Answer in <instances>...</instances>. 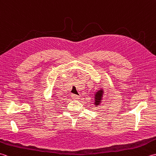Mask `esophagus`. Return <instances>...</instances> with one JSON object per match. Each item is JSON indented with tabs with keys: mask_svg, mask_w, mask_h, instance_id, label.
Segmentation results:
<instances>
[{
	"mask_svg": "<svg viewBox=\"0 0 156 156\" xmlns=\"http://www.w3.org/2000/svg\"><path fill=\"white\" fill-rule=\"evenodd\" d=\"M71 97L73 99H74V100H78V99L80 98V97H79L78 95L77 94H71Z\"/></svg>",
	"mask_w": 156,
	"mask_h": 156,
	"instance_id": "obj_1",
	"label": "esophagus"
}]
</instances>
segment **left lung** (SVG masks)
<instances>
[{
  "instance_id": "left-lung-1",
  "label": "left lung",
  "mask_w": 156,
  "mask_h": 156,
  "mask_svg": "<svg viewBox=\"0 0 156 156\" xmlns=\"http://www.w3.org/2000/svg\"><path fill=\"white\" fill-rule=\"evenodd\" d=\"M102 92L101 90H100V91L98 90L97 92V94H95V97H94L95 102H94V103H95L96 105H98L100 104L101 101L102 99Z\"/></svg>"
}]
</instances>
